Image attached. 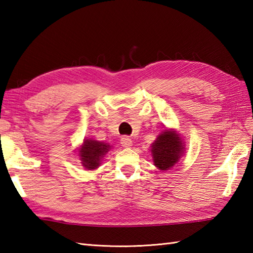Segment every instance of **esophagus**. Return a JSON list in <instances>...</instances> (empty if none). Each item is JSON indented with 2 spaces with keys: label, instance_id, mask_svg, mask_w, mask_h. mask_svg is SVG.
Instances as JSON below:
<instances>
[{
  "label": "esophagus",
  "instance_id": "esophagus-1",
  "mask_svg": "<svg viewBox=\"0 0 253 253\" xmlns=\"http://www.w3.org/2000/svg\"><path fill=\"white\" fill-rule=\"evenodd\" d=\"M121 144L124 148H129L132 146V141L129 137H123L121 139Z\"/></svg>",
  "mask_w": 253,
  "mask_h": 253
}]
</instances>
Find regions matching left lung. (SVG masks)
<instances>
[{
  "mask_svg": "<svg viewBox=\"0 0 253 253\" xmlns=\"http://www.w3.org/2000/svg\"><path fill=\"white\" fill-rule=\"evenodd\" d=\"M184 147L180 138L175 131H163L152 144V157L154 165L162 170L170 169L178 162Z\"/></svg>",
  "mask_w": 253,
  "mask_h": 253,
  "instance_id": "1",
  "label": "left lung"
}]
</instances>
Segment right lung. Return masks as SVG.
Masks as SVG:
<instances>
[{"instance_id": "1", "label": "right lung", "mask_w": 253, "mask_h": 253, "mask_svg": "<svg viewBox=\"0 0 253 253\" xmlns=\"http://www.w3.org/2000/svg\"><path fill=\"white\" fill-rule=\"evenodd\" d=\"M109 150V144L94 140H85L80 149L79 155L85 169H94L99 166L101 158Z\"/></svg>"}]
</instances>
